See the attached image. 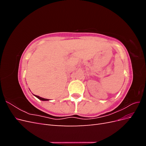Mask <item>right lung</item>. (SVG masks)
<instances>
[{"label": "right lung", "instance_id": "right-lung-1", "mask_svg": "<svg viewBox=\"0 0 146 146\" xmlns=\"http://www.w3.org/2000/svg\"><path fill=\"white\" fill-rule=\"evenodd\" d=\"M35 96L36 97V98H38V99H39V100H48V99H44V98H41V97H39V96H36V95H35Z\"/></svg>", "mask_w": 146, "mask_h": 146}]
</instances>
